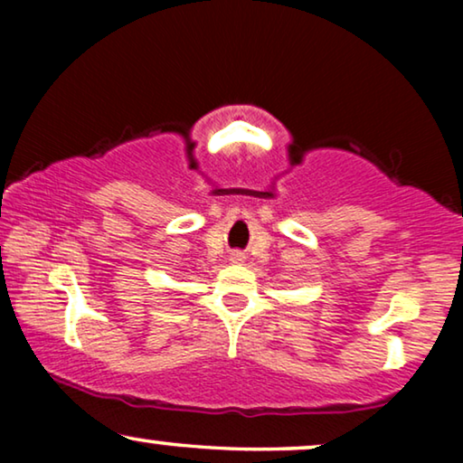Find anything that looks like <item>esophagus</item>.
Wrapping results in <instances>:
<instances>
[{"mask_svg":"<svg viewBox=\"0 0 463 463\" xmlns=\"http://www.w3.org/2000/svg\"><path fill=\"white\" fill-rule=\"evenodd\" d=\"M232 261H233V263L242 261V255H240V252H233V255H232Z\"/></svg>","mask_w":463,"mask_h":463,"instance_id":"1","label":"esophagus"}]
</instances>
